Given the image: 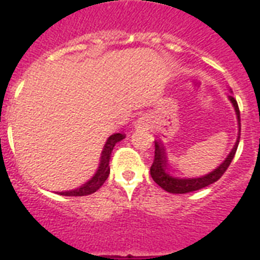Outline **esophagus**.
I'll return each mask as SVG.
<instances>
[{
  "label": "esophagus",
  "instance_id": "1",
  "mask_svg": "<svg viewBox=\"0 0 260 260\" xmlns=\"http://www.w3.org/2000/svg\"><path fill=\"white\" fill-rule=\"evenodd\" d=\"M135 126H136L138 129H150V128H151L150 116H147V114L142 116V117L139 118L138 121H136Z\"/></svg>",
  "mask_w": 260,
  "mask_h": 260
}]
</instances>
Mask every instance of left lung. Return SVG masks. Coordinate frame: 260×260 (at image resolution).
<instances>
[{"mask_svg":"<svg viewBox=\"0 0 260 260\" xmlns=\"http://www.w3.org/2000/svg\"><path fill=\"white\" fill-rule=\"evenodd\" d=\"M230 101L232 102V105L235 108L236 116H238V122H239V129H240V112H239L238 102L232 95H230ZM239 140H240V131H239L238 140L235 143L234 148L230 152V155L226 156L225 160L217 167L214 169L212 173L206 174L204 177L200 178H177L173 177L169 174V167H167V158H166V151L163 147L162 142H155V156H154V163L151 166V177L156 183H158L163 190H166L169 193L173 194H185L190 193V191H196L202 187L212 185L216 181H218L222 177V174L225 173L226 169L230 167L232 159H234L236 150H238Z\"/></svg>","mask_w":260,"mask_h":260,"instance_id":"obj_1","label":"left lung"}]
</instances>
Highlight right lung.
I'll return each instance as SVG.
<instances>
[{
	"label": "right lung",
	"mask_w": 260,
	"mask_h": 260,
	"mask_svg": "<svg viewBox=\"0 0 260 260\" xmlns=\"http://www.w3.org/2000/svg\"><path fill=\"white\" fill-rule=\"evenodd\" d=\"M125 138L124 134H114L112 136H109V139L106 140V144L104 146V151L101 154V160H100V167H98L97 173L94 174L93 178H90L86 183H83L81 187L74 190H69V191H60L59 194L62 196H67V197H79V196H87V194H91L94 191H97L104 182L108 179L110 173L109 167V159L110 155H112V151H113V147L116 146V143H118L120 140Z\"/></svg>",
	"instance_id": "add662e5"
}]
</instances>
